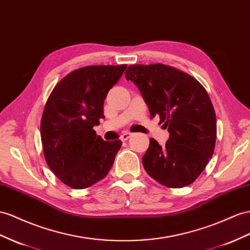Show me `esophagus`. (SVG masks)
<instances>
[{"instance_id": "1", "label": "esophagus", "mask_w": 250, "mask_h": 250, "mask_svg": "<svg viewBox=\"0 0 250 250\" xmlns=\"http://www.w3.org/2000/svg\"><path fill=\"white\" fill-rule=\"evenodd\" d=\"M132 135H133V134L130 133V132H125V133L121 134L120 138H121V140H124V142H125V140H127L130 137H132Z\"/></svg>"}]
</instances>
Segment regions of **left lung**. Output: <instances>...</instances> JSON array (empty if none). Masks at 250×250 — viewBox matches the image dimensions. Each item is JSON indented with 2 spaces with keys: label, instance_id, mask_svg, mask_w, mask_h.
Wrapping results in <instances>:
<instances>
[{
  "label": "left lung",
  "instance_id": "obj_1",
  "mask_svg": "<svg viewBox=\"0 0 250 250\" xmlns=\"http://www.w3.org/2000/svg\"><path fill=\"white\" fill-rule=\"evenodd\" d=\"M125 79L137 86L151 117L158 115L170 134L164 146L150 138L143 157L146 173L166 187L188 186L214 151L216 119L206 89L193 77L164 64L131 65Z\"/></svg>",
  "mask_w": 250,
  "mask_h": 250
}]
</instances>
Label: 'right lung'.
Here are the masks:
<instances>
[{
  "mask_svg": "<svg viewBox=\"0 0 250 250\" xmlns=\"http://www.w3.org/2000/svg\"><path fill=\"white\" fill-rule=\"evenodd\" d=\"M126 65H92L69 73L49 95L41 119V140L48 167L74 189L104 178L123 142L104 140L94 126L104 118L108 91Z\"/></svg>",
  "mask_w": 250,
  "mask_h": 250,
  "instance_id": "right-lung-1",
  "label": "right lung"
}]
</instances>
